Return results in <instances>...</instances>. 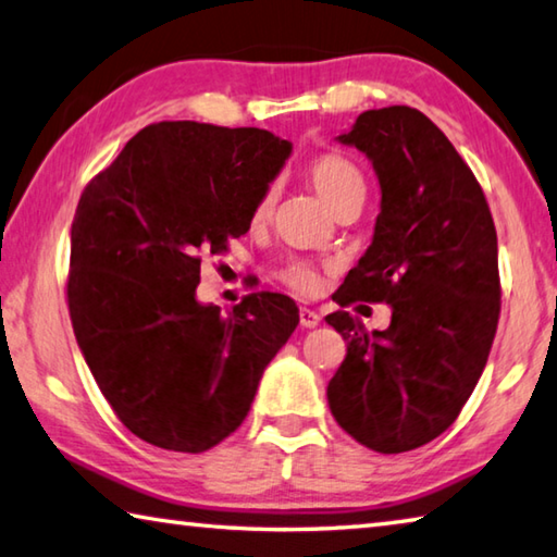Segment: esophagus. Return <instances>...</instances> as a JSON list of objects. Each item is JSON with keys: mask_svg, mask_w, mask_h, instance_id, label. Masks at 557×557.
<instances>
[{"mask_svg": "<svg viewBox=\"0 0 557 557\" xmlns=\"http://www.w3.org/2000/svg\"><path fill=\"white\" fill-rule=\"evenodd\" d=\"M300 325L304 327H318L320 325V315L315 313V310H310V308H300Z\"/></svg>", "mask_w": 557, "mask_h": 557, "instance_id": "obj_1", "label": "esophagus"}]
</instances>
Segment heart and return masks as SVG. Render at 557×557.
I'll use <instances>...</instances> for the list:
<instances>
[{
    "instance_id": "1",
    "label": "heart",
    "mask_w": 557,
    "mask_h": 557,
    "mask_svg": "<svg viewBox=\"0 0 557 557\" xmlns=\"http://www.w3.org/2000/svg\"><path fill=\"white\" fill-rule=\"evenodd\" d=\"M306 178L310 183V188L320 195V200H323L333 212L345 200L355 198V195H359V193H364L362 171H359L352 161L345 159V156H339V153L315 156V159L306 165ZM273 202H276V188L269 185V188L261 193L257 205H253L251 222L253 224L267 222L273 212ZM278 278L284 281L288 288H294L296 294H304V296L315 294L320 286V273L313 263H308V261L286 263V267L278 271Z\"/></svg>"
}]
</instances>
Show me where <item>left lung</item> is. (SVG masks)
Wrapping results in <instances>:
<instances>
[{
	"mask_svg": "<svg viewBox=\"0 0 557 557\" xmlns=\"http://www.w3.org/2000/svg\"><path fill=\"white\" fill-rule=\"evenodd\" d=\"M337 141L372 161L382 210L333 300L392 306V325L325 318L347 343L327 404L369 450L408 453L455 423L484 372L502 308L494 220L470 165L413 107L367 110Z\"/></svg>",
	"mask_w": 557,
	"mask_h": 557,
	"instance_id": "left-lung-1",
	"label": "left lung"
}]
</instances>
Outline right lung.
<instances>
[{
	"label": "right lung",
	"instance_id": "1",
	"mask_svg": "<svg viewBox=\"0 0 557 557\" xmlns=\"http://www.w3.org/2000/svg\"><path fill=\"white\" fill-rule=\"evenodd\" d=\"M290 149L257 126L159 122L85 185L67 310L102 396L141 441L173 453L222 443L296 330L288 296L249 294L230 315L195 298L200 253L249 232Z\"/></svg>",
	"mask_w": 557,
	"mask_h": 557
}]
</instances>
